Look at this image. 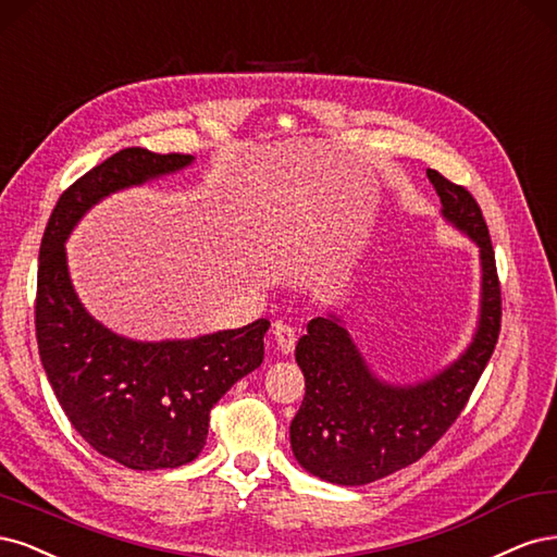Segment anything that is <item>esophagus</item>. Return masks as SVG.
<instances>
[{
  "label": "esophagus",
  "mask_w": 557,
  "mask_h": 557,
  "mask_svg": "<svg viewBox=\"0 0 557 557\" xmlns=\"http://www.w3.org/2000/svg\"><path fill=\"white\" fill-rule=\"evenodd\" d=\"M273 337H275V343H277L282 354H292L294 351V347H296V331L289 324H284V321H275V324H273Z\"/></svg>",
  "instance_id": "esophagus-1"
}]
</instances>
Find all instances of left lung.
<instances>
[{"label":"left lung","instance_id":"obj_1","mask_svg":"<svg viewBox=\"0 0 557 557\" xmlns=\"http://www.w3.org/2000/svg\"><path fill=\"white\" fill-rule=\"evenodd\" d=\"M425 173L444 222L479 247L476 329L456 361L421 382L398 384L370 368L343 317L310 321L296 345L305 398L289 425L292 451L305 472L337 486H363L417 462L460 417L499 335V282L481 208L465 187L433 169Z\"/></svg>","mask_w":557,"mask_h":557}]
</instances>
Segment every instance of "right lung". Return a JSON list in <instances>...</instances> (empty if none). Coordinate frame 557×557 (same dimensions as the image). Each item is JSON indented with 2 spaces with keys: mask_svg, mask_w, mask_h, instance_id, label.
Instances as JSON below:
<instances>
[{
  "mask_svg": "<svg viewBox=\"0 0 557 557\" xmlns=\"http://www.w3.org/2000/svg\"><path fill=\"white\" fill-rule=\"evenodd\" d=\"M194 164L191 154L124 148L87 171L52 210L37 282V343L48 382L76 433L129 470L181 468L203 451L210 409L263 361L268 321L187 339L124 337L81 302L66 240L106 196Z\"/></svg>",
  "mask_w": 557,
  "mask_h": 557,
  "instance_id": "obj_1",
  "label": "right lung"
}]
</instances>
